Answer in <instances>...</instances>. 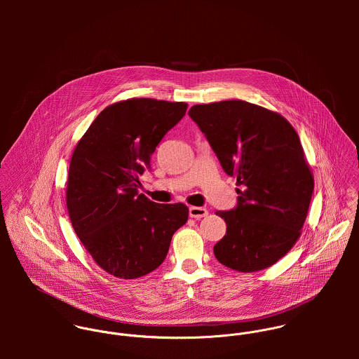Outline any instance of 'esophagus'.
<instances>
[{"label":"esophagus","mask_w":359,"mask_h":359,"mask_svg":"<svg viewBox=\"0 0 359 359\" xmlns=\"http://www.w3.org/2000/svg\"><path fill=\"white\" fill-rule=\"evenodd\" d=\"M208 214V211L205 210V207H198V205H192L189 207V215L192 218H196V219H201Z\"/></svg>","instance_id":"34e87169"}]
</instances>
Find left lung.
I'll return each mask as SVG.
<instances>
[{
  "label": "left lung",
  "instance_id": "left-lung-1",
  "mask_svg": "<svg viewBox=\"0 0 359 359\" xmlns=\"http://www.w3.org/2000/svg\"><path fill=\"white\" fill-rule=\"evenodd\" d=\"M189 116L241 187L238 207L215 212L226 233L214 256L238 272L273 265L299 241L313 191L299 134L278 111L239 100L195 104Z\"/></svg>",
  "mask_w": 359,
  "mask_h": 359
}]
</instances>
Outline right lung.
I'll list each match as a JSON object with an SVG mask.
<instances>
[{
    "label": "right lung",
    "mask_w": 359,
    "mask_h": 359,
    "mask_svg": "<svg viewBox=\"0 0 359 359\" xmlns=\"http://www.w3.org/2000/svg\"><path fill=\"white\" fill-rule=\"evenodd\" d=\"M187 109L188 103L152 98L111 103L72 154L66 205L73 229L98 266L116 278L154 271L188 221L184 203L158 205L138 194V177Z\"/></svg>",
    "instance_id": "add662e5"
}]
</instances>
